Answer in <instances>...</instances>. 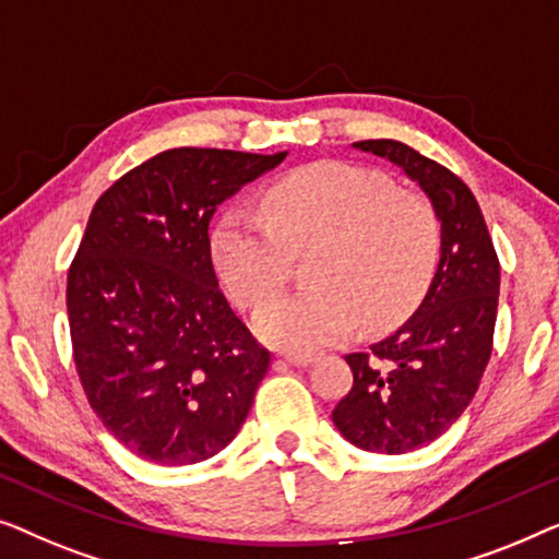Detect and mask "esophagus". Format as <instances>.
Returning a JSON list of instances; mask_svg holds the SVG:
<instances>
[{"label":"esophagus","mask_w":559,"mask_h":559,"mask_svg":"<svg viewBox=\"0 0 559 559\" xmlns=\"http://www.w3.org/2000/svg\"><path fill=\"white\" fill-rule=\"evenodd\" d=\"M278 361H283V365H288V367H309L311 361H313V357L311 355H281L278 357Z\"/></svg>","instance_id":"obj_1"}]
</instances>
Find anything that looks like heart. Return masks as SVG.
Returning <instances> with one entry per match:
<instances>
[{
  "instance_id": "1",
  "label": "heart",
  "mask_w": 559,
  "mask_h": 559,
  "mask_svg": "<svg viewBox=\"0 0 559 559\" xmlns=\"http://www.w3.org/2000/svg\"><path fill=\"white\" fill-rule=\"evenodd\" d=\"M440 250L438 215L423 194L395 190L380 171L317 162L265 192L263 215L227 210L210 255L235 301L258 309L283 288L290 258L306 255L309 286L258 313L271 347L309 355L361 324L382 332L426 294Z\"/></svg>"
}]
</instances>
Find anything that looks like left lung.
<instances>
[{"label":"left lung","mask_w":559,"mask_h":559,"mask_svg":"<svg viewBox=\"0 0 559 559\" xmlns=\"http://www.w3.org/2000/svg\"><path fill=\"white\" fill-rule=\"evenodd\" d=\"M355 148L397 164L420 185L440 223V261L428 294L395 334L347 355L355 384L332 420L369 453H407L443 436L474 400L491 357L499 258L481 207L453 171L403 141Z\"/></svg>","instance_id":"8db88e82"}]
</instances>
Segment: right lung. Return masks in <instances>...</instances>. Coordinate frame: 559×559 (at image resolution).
Wrapping results in <instances>:
<instances>
[{"instance_id": "1", "label": "right lung", "mask_w": 559, "mask_h": 559, "mask_svg": "<svg viewBox=\"0 0 559 559\" xmlns=\"http://www.w3.org/2000/svg\"><path fill=\"white\" fill-rule=\"evenodd\" d=\"M288 152L169 148L100 194L68 273L73 359L108 433L159 466L223 451L271 355L212 269L210 219Z\"/></svg>"}]
</instances>
